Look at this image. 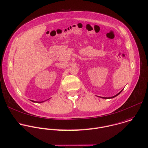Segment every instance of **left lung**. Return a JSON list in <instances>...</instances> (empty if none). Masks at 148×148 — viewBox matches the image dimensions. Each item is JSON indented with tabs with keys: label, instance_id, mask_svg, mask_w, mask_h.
I'll return each mask as SVG.
<instances>
[{
	"label": "left lung",
	"instance_id": "1",
	"mask_svg": "<svg viewBox=\"0 0 148 148\" xmlns=\"http://www.w3.org/2000/svg\"><path fill=\"white\" fill-rule=\"evenodd\" d=\"M123 90H123H121L118 94H117L116 95H114V96H113V97H100V98H103V99H109V98H113L114 97H116V96H117L118 95H119L121 92V91Z\"/></svg>",
	"mask_w": 148,
	"mask_h": 148
}]
</instances>
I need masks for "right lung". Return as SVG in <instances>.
<instances>
[{"label": "right lung", "instance_id": "add662e5", "mask_svg": "<svg viewBox=\"0 0 148 148\" xmlns=\"http://www.w3.org/2000/svg\"><path fill=\"white\" fill-rule=\"evenodd\" d=\"M47 99V100H48ZM32 102H37V103H42V102H45V101H47V100H46V101H41V102H39V101H33V100H31Z\"/></svg>", "mask_w": 148, "mask_h": 148}]
</instances>
